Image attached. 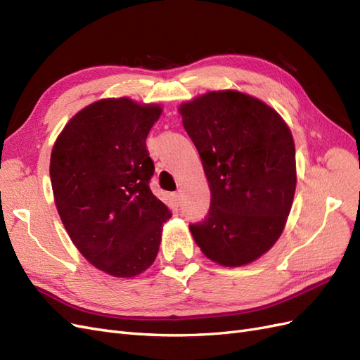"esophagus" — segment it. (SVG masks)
Returning <instances> with one entry per match:
<instances>
[{"instance_id": "esophagus-1", "label": "esophagus", "mask_w": 360, "mask_h": 360, "mask_svg": "<svg viewBox=\"0 0 360 360\" xmlns=\"http://www.w3.org/2000/svg\"><path fill=\"white\" fill-rule=\"evenodd\" d=\"M172 200H174V204L179 207L181 204V195L179 192L177 193H172Z\"/></svg>"}]
</instances>
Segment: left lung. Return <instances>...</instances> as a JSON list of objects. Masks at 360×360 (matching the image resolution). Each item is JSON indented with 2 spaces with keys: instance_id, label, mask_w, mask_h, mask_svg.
<instances>
[{
  "instance_id": "left-lung-1",
  "label": "left lung",
  "mask_w": 360,
  "mask_h": 360,
  "mask_svg": "<svg viewBox=\"0 0 360 360\" xmlns=\"http://www.w3.org/2000/svg\"><path fill=\"white\" fill-rule=\"evenodd\" d=\"M212 192L189 230L202 254L237 267L259 258L284 230L296 191V148L281 115L240 91H210L180 106Z\"/></svg>"
}]
</instances>
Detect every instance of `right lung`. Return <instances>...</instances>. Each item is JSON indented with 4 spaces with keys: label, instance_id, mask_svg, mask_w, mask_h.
<instances>
[{
    "label": "right lung",
    "instance_id": "add662e5",
    "mask_svg": "<svg viewBox=\"0 0 360 360\" xmlns=\"http://www.w3.org/2000/svg\"><path fill=\"white\" fill-rule=\"evenodd\" d=\"M159 105L127 97L84 108L63 129L51 153V183L64 228L90 263L132 278L156 259L171 217L148 183L155 163L146 147Z\"/></svg>",
    "mask_w": 360,
    "mask_h": 360
}]
</instances>
